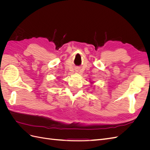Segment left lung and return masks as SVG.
Instances as JSON below:
<instances>
[{"label": "left lung", "instance_id": "left-lung-1", "mask_svg": "<svg viewBox=\"0 0 150 150\" xmlns=\"http://www.w3.org/2000/svg\"><path fill=\"white\" fill-rule=\"evenodd\" d=\"M91 83V84H93V82H90Z\"/></svg>", "mask_w": 150, "mask_h": 150}]
</instances>
